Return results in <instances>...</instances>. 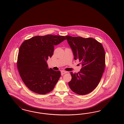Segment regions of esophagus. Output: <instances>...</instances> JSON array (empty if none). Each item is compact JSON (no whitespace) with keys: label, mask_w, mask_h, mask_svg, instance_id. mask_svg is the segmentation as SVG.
Masks as SVG:
<instances>
[{"label":"esophagus","mask_w":124,"mask_h":124,"mask_svg":"<svg viewBox=\"0 0 124 124\" xmlns=\"http://www.w3.org/2000/svg\"><path fill=\"white\" fill-rule=\"evenodd\" d=\"M67 73V72L65 71H64V70H61V74L62 75H64V74H65V73Z\"/></svg>","instance_id":"obj_1"}]
</instances>
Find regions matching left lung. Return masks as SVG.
I'll use <instances>...</instances> for the list:
<instances>
[{"label": "left lung", "instance_id": "obj_1", "mask_svg": "<svg viewBox=\"0 0 124 124\" xmlns=\"http://www.w3.org/2000/svg\"><path fill=\"white\" fill-rule=\"evenodd\" d=\"M74 59L79 60L82 68L78 73L70 72L69 85L73 92L85 95L98 85L105 66V53L101 43L93 38L65 36Z\"/></svg>", "mask_w": 124, "mask_h": 124}]
</instances>
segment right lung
I'll return each instance as SVG.
<instances>
[{
    "mask_svg": "<svg viewBox=\"0 0 124 124\" xmlns=\"http://www.w3.org/2000/svg\"><path fill=\"white\" fill-rule=\"evenodd\" d=\"M65 39L64 36L47 35L35 36L22 43L17 68L23 82L30 90L45 94L54 89L61 73L48 68L47 61L53 54L54 46Z\"/></svg>",
    "mask_w": 124,
    "mask_h": 124,
    "instance_id": "add662e5",
    "label": "right lung"
}]
</instances>
